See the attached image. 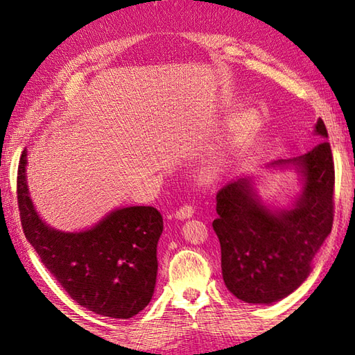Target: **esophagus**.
I'll return each mask as SVG.
<instances>
[{"label":"esophagus","instance_id":"1","mask_svg":"<svg viewBox=\"0 0 355 355\" xmlns=\"http://www.w3.org/2000/svg\"><path fill=\"white\" fill-rule=\"evenodd\" d=\"M195 212V207L192 205H184L180 207L177 212H175V218L178 220H187V218H191Z\"/></svg>","mask_w":355,"mask_h":355}]
</instances>
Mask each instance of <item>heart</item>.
<instances>
[{"mask_svg": "<svg viewBox=\"0 0 355 355\" xmlns=\"http://www.w3.org/2000/svg\"><path fill=\"white\" fill-rule=\"evenodd\" d=\"M247 134V130L245 128H243V130H239V135H236V139H233V141H238V140H241L244 137V135Z\"/></svg>", "mask_w": 355, "mask_h": 355, "instance_id": "obj_1", "label": "heart"}]
</instances>
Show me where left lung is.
<instances>
[{"mask_svg":"<svg viewBox=\"0 0 355 355\" xmlns=\"http://www.w3.org/2000/svg\"><path fill=\"white\" fill-rule=\"evenodd\" d=\"M314 132L328 137L319 119ZM294 166L304 189L293 209L271 210L239 178L216 193L212 223L221 245V270L229 291L247 304H273L299 288L311 261L333 229L334 160L327 140L310 153L270 166Z\"/></svg>","mask_w":355,"mask_h":355,"instance_id":"8db88e82","label":"left lung"}]
</instances>
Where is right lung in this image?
<instances>
[{"label": "right lung", "mask_w": 355, "mask_h": 355, "mask_svg": "<svg viewBox=\"0 0 355 355\" xmlns=\"http://www.w3.org/2000/svg\"><path fill=\"white\" fill-rule=\"evenodd\" d=\"M27 149L18 164L17 195L24 235L78 305L112 319H130L153 299L163 216L155 207L112 210L84 232H59L36 214L26 182Z\"/></svg>", "instance_id": "obj_1"}]
</instances>
